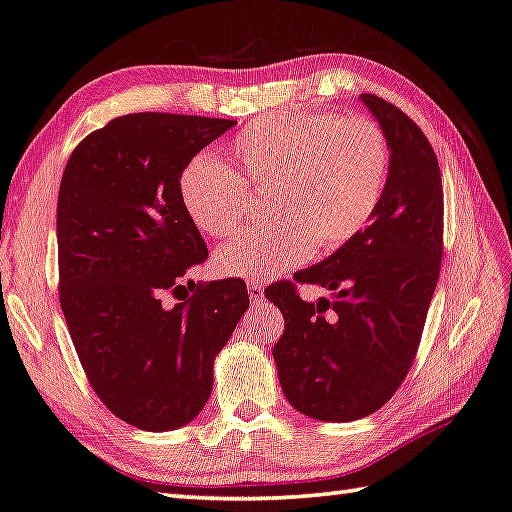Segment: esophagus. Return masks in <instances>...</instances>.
<instances>
[{"label": "esophagus", "mask_w": 512, "mask_h": 512, "mask_svg": "<svg viewBox=\"0 0 512 512\" xmlns=\"http://www.w3.org/2000/svg\"><path fill=\"white\" fill-rule=\"evenodd\" d=\"M248 296L253 303H259L264 299V285L259 280H248Z\"/></svg>", "instance_id": "1"}]
</instances>
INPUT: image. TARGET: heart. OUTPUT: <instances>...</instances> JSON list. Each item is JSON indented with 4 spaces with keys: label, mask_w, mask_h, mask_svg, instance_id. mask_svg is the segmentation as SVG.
Wrapping results in <instances>:
<instances>
[{
    "label": "heart",
    "mask_w": 512,
    "mask_h": 512,
    "mask_svg": "<svg viewBox=\"0 0 512 512\" xmlns=\"http://www.w3.org/2000/svg\"><path fill=\"white\" fill-rule=\"evenodd\" d=\"M230 154L243 179L211 154H195L177 181L183 211L197 230L216 239L248 220L249 185L269 188V223L216 253L218 273L230 278L276 276L315 248H342L368 227L391 174V144L365 114H269L232 137Z\"/></svg>",
    "instance_id": "heart-1"
}]
</instances>
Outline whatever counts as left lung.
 Returning a JSON list of instances; mask_svg holds the SVG:
<instances>
[{"label":"left lung","instance_id":"1","mask_svg":"<svg viewBox=\"0 0 512 512\" xmlns=\"http://www.w3.org/2000/svg\"><path fill=\"white\" fill-rule=\"evenodd\" d=\"M391 144V174L365 230L264 296L285 331L273 361L285 398L317 421H356L393 398L414 363L444 255V188L425 133L400 108L363 94ZM296 284L335 300L303 302Z\"/></svg>","mask_w":512,"mask_h":512}]
</instances>
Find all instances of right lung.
<instances>
[{
	"mask_svg": "<svg viewBox=\"0 0 512 512\" xmlns=\"http://www.w3.org/2000/svg\"><path fill=\"white\" fill-rule=\"evenodd\" d=\"M236 124L137 112L89 133L68 158L57 200L59 303L98 400L128 425L177 430L200 414L213 358L227 345L248 289L195 282L209 257L179 202V172ZM186 279L194 292L181 300ZM167 295L182 303L165 306Z\"/></svg>",
	"mask_w": 512,
	"mask_h": 512,
	"instance_id": "obj_1",
	"label": "right lung"
}]
</instances>
